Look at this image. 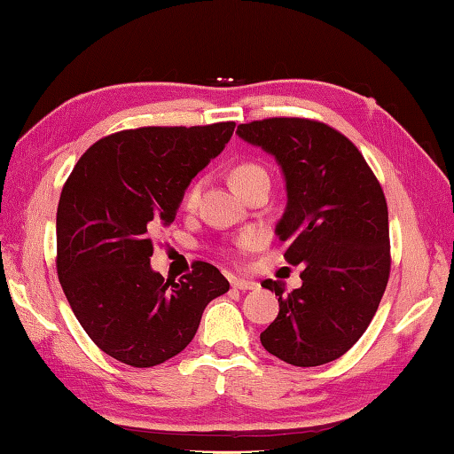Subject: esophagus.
Segmentation results:
<instances>
[{
    "label": "esophagus",
    "instance_id": "obj_1",
    "mask_svg": "<svg viewBox=\"0 0 454 454\" xmlns=\"http://www.w3.org/2000/svg\"><path fill=\"white\" fill-rule=\"evenodd\" d=\"M232 287H234V290L248 292V290H255V287H258V284H255V282H250V279H240V278H236V279H232Z\"/></svg>",
    "mask_w": 454,
    "mask_h": 454
}]
</instances>
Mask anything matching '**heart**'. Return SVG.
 Segmentation results:
<instances>
[{"label":"heart","instance_id":"heart-1","mask_svg":"<svg viewBox=\"0 0 454 454\" xmlns=\"http://www.w3.org/2000/svg\"><path fill=\"white\" fill-rule=\"evenodd\" d=\"M230 180H232L236 191L242 194L246 188H250L252 184L260 183V180H270V178H268L266 168H263L262 164L254 162V160H246V162L236 164V167L232 168V175H230ZM199 196H200V183H194L184 194V200H183L184 208L192 210L196 202H199ZM254 242H255V238L248 236L242 240V246L244 248H250V246H254Z\"/></svg>","mask_w":454,"mask_h":454}]
</instances>
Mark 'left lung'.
Masks as SVG:
<instances>
[{
    "label": "left lung",
    "instance_id": "obj_1",
    "mask_svg": "<svg viewBox=\"0 0 454 454\" xmlns=\"http://www.w3.org/2000/svg\"><path fill=\"white\" fill-rule=\"evenodd\" d=\"M236 133L282 167L287 204L276 234L287 242L284 258L306 266L290 294L282 282H262L276 292L279 313L260 341L295 367L329 364L365 333L389 282L383 188L357 146L325 122L274 117Z\"/></svg>",
    "mask_w": 454,
    "mask_h": 454
}]
</instances>
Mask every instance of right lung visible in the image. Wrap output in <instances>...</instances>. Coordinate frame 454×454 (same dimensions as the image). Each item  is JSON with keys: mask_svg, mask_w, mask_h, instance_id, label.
<instances>
[{"mask_svg": "<svg viewBox=\"0 0 454 454\" xmlns=\"http://www.w3.org/2000/svg\"><path fill=\"white\" fill-rule=\"evenodd\" d=\"M236 122L143 127L97 141L57 206V276L81 327L121 364L153 367L192 341L204 308L230 290L194 262L175 282L151 268L153 236L172 224L191 180L224 151Z\"/></svg>", "mask_w": 454, "mask_h": 454, "instance_id": "right-lung-1", "label": "right lung"}]
</instances>
